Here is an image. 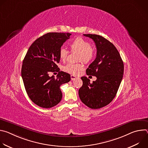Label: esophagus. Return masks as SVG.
Wrapping results in <instances>:
<instances>
[{
  "mask_svg": "<svg viewBox=\"0 0 148 148\" xmlns=\"http://www.w3.org/2000/svg\"><path fill=\"white\" fill-rule=\"evenodd\" d=\"M77 76L76 75H71V79L73 81V80H75L76 78H77Z\"/></svg>",
  "mask_w": 148,
  "mask_h": 148,
  "instance_id": "34e87169",
  "label": "esophagus"
}]
</instances>
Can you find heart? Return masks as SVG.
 <instances>
[{"mask_svg": "<svg viewBox=\"0 0 148 148\" xmlns=\"http://www.w3.org/2000/svg\"><path fill=\"white\" fill-rule=\"evenodd\" d=\"M72 51H78V60H82L85 62H90L95 56V50L91 46L90 42L86 39L78 37L73 40L70 44ZM69 51L64 48H61L59 51V58L61 61H66ZM84 69V65L81 62L76 63H69L63 67V70L73 75L79 74Z\"/></svg>", "mask_w": 148, "mask_h": 148, "instance_id": "b5f03b06", "label": "heart"}]
</instances>
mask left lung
I'll use <instances>...</instances> for the list:
<instances>
[{"label":"left lung","instance_id":"obj_1","mask_svg":"<svg viewBox=\"0 0 148 148\" xmlns=\"http://www.w3.org/2000/svg\"><path fill=\"white\" fill-rule=\"evenodd\" d=\"M84 36L92 38L97 47L96 58L86 70L87 75L95 76L97 79L90 83L87 77H82L79 97L88 107L99 109L115 98L123 77V62L116 47L108 40L97 34Z\"/></svg>","mask_w":148,"mask_h":148}]
</instances>
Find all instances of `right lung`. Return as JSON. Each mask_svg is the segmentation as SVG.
<instances>
[{
  "label": "right lung",
  "instance_id": "add662e5",
  "mask_svg": "<svg viewBox=\"0 0 148 148\" xmlns=\"http://www.w3.org/2000/svg\"><path fill=\"white\" fill-rule=\"evenodd\" d=\"M69 33H48L36 39L29 47L23 61L22 77L26 92L38 106L50 108L61 100L60 86L69 82L70 75L59 71V51L70 38ZM58 71L57 78L50 72Z\"/></svg>",
  "mask_w": 148,
  "mask_h": 148
}]
</instances>
